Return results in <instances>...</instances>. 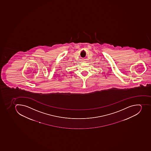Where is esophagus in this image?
Masks as SVG:
<instances>
[{
	"instance_id": "esophagus-1",
	"label": "esophagus",
	"mask_w": 151,
	"mask_h": 151,
	"mask_svg": "<svg viewBox=\"0 0 151 151\" xmlns=\"http://www.w3.org/2000/svg\"><path fill=\"white\" fill-rule=\"evenodd\" d=\"M82 62H83V63H85V62H86V60L84 59V60H82Z\"/></svg>"
}]
</instances>
